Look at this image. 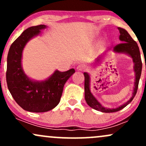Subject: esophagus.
I'll use <instances>...</instances> for the list:
<instances>
[{
    "instance_id": "esophagus-1",
    "label": "esophagus",
    "mask_w": 146,
    "mask_h": 146,
    "mask_svg": "<svg viewBox=\"0 0 146 146\" xmlns=\"http://www.w3.org/2000/svg\"><path fill=\"white\" fill-rule=\"evenodd\" d=\"M87 69V67L86 65L84 64H79L77 67V70L79 71H83Z\"/></svg>"
}]
</instances>
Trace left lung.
<instances>
[{"instance_id": "obj_1", "label": "left lung", "mask_w": 146, "mask_h": 146, "mask_svg": "<svg viewBox=\"0 0 146 146\" xmlns=\"http://www.w3.org/2000/svg\"><path fill=\"white\" fill-rule=\"evenodd\" d=\"M119 31L120 36L119 40L122 42V43L116 45L114 46L113 50L115 53H125L128 55L132 58V61L134 62V71L135 73V87L133 89V93H132V97L130 98L128 101L122 104L120 106L117 107L115 108H105L99 102L97 99L93 96L90 90V75L87 73H84V95H85V100H86L87 104L91 107L93 109L98 110V111L102 112V113H114V112H117L119 110L123 109L127 105L129 104L132 101L133 98H135L136 95L137 89H138L139 82L142 70V62L141 59V55L139 51V48L137 43L132 38L130 34L127 32V31L124 29H122L121 27H118ZM103 54L102 56H100L95 60V63H98L100 62L102 58H103Z\"/></svg>"}]
</instances>
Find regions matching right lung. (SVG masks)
Instances as JSON below:
<instances>
[{
    "label": "right lung",
    "mask_w": 146,
    "mask_h": 146,
    "mask_svg": "<svg viewBox=\"0 0 146 146\" xmlns=\"http://www.w3.org/2000/svg\"><path fill=\"white\" fill-rule=\"evenodd\" d=\"M46 25L33 26L25 30L10 46L7 56L6 80L13 98L22 108L29 112L44 113L59 104L63 88L74 68L67 71L58 70L44 81H35L28 78L22 67V55L25 45L40 34Z\"/></svg>",
    "instance_id": "obj_1"
}]
</instances>
